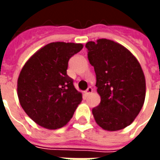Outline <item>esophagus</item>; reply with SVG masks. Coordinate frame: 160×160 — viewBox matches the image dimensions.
I'll return each mask as SVG.
<instances>
[{
  "instance_id": "esophagus-1",
  "label": "esophagus",
  "mask_w": 160,
  "mask_h": 160,
  "mask_svg": "<svg viewBox=\"0 0 160 160\" xmlns=\"http://www.w3.org/2000/svg\"><path fill=\"white\" fill-rule=\"evenodd\" d=\"M92 92V87H88V88H87V90L86 91V92H85V93L87 94V95H90Z\"/></svg>"
}]
</instances>
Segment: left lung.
Segmentation results:
<instances>
[{
    "instance_id": "left-lung-1",
    "label": "left lung",
    "mask_w": 160,
    "mask_h": 160,
    "mask_svg": "<svg viewBox=\"0 0 160 160\" xmlns=\"http://www.w3.org/2000/svg\"><path fill=\"white\" fill-rule=\"evenodd\" d=\"M86 47L101 99L92 109L94 119L104 130L125 128L144 104L146 79L141 64L127 48L112 40L90 41Z\"/></svg>"
}]
</instances>
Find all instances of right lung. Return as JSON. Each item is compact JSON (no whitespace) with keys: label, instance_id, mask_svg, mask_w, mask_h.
<instances>
[{"label":"right lung","instance_id":"add662e5","mask_svg":"<svg viewBox=\"0 0 160 160\" xmlns=\"http://www.w3.org/2000/svg\"><path fill=\"white\" fill-rule=\"evenodd\" d=\"M82 48V43L50 42L23 66L17 81L19 104L41 127L57 129L65 126L82 100V93L67 74L68 60Z\"/></svg>","mask_w":160,"mask_h":160}]
</instances>
